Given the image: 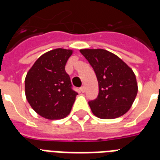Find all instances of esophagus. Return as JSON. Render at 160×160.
<instances>
[{"instance_id":"1","label":"esophagus","mask_w":160,"mask_h":160,"mask_svg":"<svg viewBox=\"0 0 160 160\" xmlns=\"http://www.w3.org/2000/svg\"><path fill=\"white\" fill-rule=\"evenodd\" d=\"M80 91H81V92H82V93L85 92V86H82V87L80 88Z\"/></svg>"}]
</instances>
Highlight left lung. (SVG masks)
I'll return each instance as SVG.
<instances>
[{
  "mask_svg": "<svg viewBox=\"0 0 160 160\" xmlns=\"http://www.w3.org/2000/svg\"><path fill=\"white\" fill-rule=\"evenodd\" d=\"M80 51L93 67L99 83L97 99L89 102L93 114L105 119L124 115L131 108L138 93L133 70L119 56L104 49Z\"/></svg>",
  "mask_w": 160,
  "mask_h": 160,
  "instance_id": "8db88e82",
  "label": "left lung"
}]
</instances>
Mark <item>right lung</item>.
Returning <instances> with one entry per match:
<instances>
[{
  "label": "right lung",
  "mask_w": 160,
  "mask_h": 160,
  "mask_svg": "<svg viewBox=\"0 0 160 160\" xmlns=\"http://www.w3.org/2000/svg\"><path fill=\"white\" fill-rule=\"evenodd\" d=\"M72 50L58 48L40 56L25 79L26 100L35 111L47 119H63L70 114L77 93L71 89L65 64Z\"/></svg>",
  "instance_id": "right-lung-1"
}]
</instances>
